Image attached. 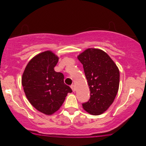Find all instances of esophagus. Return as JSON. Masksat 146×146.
Returning a JSON list of instances; mask_svg holds the SVG:
<instances>
[{
	"instance_id": "obj_1",
	"label": "esophagus",
	"mask_w": 146,
	"mask_h": 146,
	"mask_svg": "<svg viewBox=\"0 0 146 146\" xmlns=\"http://www.w3.org/2000/svg\"><path fill=\"white\" fill-rule=\"evenodd\" d=\"M70 88H71L72 90H73V92H75V91H76V87H75L74 85H72L71 86H70Z\"/></svg>"
}]
</instances>
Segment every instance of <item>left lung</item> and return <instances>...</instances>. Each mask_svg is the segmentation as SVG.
<instances>
[{"label": "left lung", "mask_w": 146, "mask_h": 146, "mask_svg": "<svg viewBox=\"0 0 146 146\" xmlns=\"http://www.w3.org/2000/svg\"><path fill=\"white\" fill-rule=\"evenodd\" d=\"M83 66L90 91V98L82 104L84 110L92 115H100L110 107L119 86V70L104 51L88 48L78 56Z\"/></svg>", "instance_id": "obj_1"}]
</instances>
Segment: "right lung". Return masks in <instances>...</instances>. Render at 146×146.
Wrapping results in <instances>:
<instances>
[{
  "instance_id": "add662e5",
  "label": "right lung",
  "mask_w": 146,
  "mask_h": 146,
  "mask_svg": "<svg viewBox=\"0 0 146 146\" xmlns=\"http://www.w3.org/2000/svg\"><path fill=\"white\" fill-rule=\"evenodd\" d=\"M58 57L52 51L40 53L28 63L22 78L24 92L30 104L43 114L59 110L71 88L64 83V74L56 72Z\"/></svg>"
}]
</instances>
